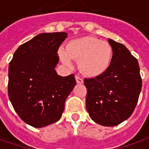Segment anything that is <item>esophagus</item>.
I'll list each match as a JSON object with an SVG mask.
<instances>
[{
    "mask_svg": "<svg viewBox=\"0 0 149 149\" xmlns=\"http://www.w3.org/2000/svg\"><path fill=\"white\" fill-rule=\"evenodd\" d=\"M75 79H76V82H77L78 84H83L84 83V80L82 78H80L79 76H75Z\"/></svg>",
    "mask_w": 149,
    "mask_h": 149,
    "instance_id": "esophagus-1",
    "label": "esophagus"
}]
</instances>
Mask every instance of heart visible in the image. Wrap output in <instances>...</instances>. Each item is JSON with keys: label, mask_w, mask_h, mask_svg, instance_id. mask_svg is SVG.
<instances>
[{"label": "heart", "mask_w": 149, "mask_h": 149, "mask_svg": "<svg viewBox=\"0 0 149 149\" xmlns=\"http://www.w3.org/2000/svg\"><path fill=\"white\" fill-rule=\"evenodd\" d=\"M61 60L66 65H71V60L78 61L81 74L89 78L98 77L110 67L113 50L110 44L90 36L70 40L65 50H60Z\"/></svg>", "instance_id": "heart-1"}]
</instances>
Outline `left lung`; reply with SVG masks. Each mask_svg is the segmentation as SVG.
I'll return each mask as SVG.
<instances>
[{"instance_id":"8db88e82","label":"left lung","mask_w":149,"mask_h":149,"mask_svg":"<svg viewBox=\"0 0 149 149\" xmlns=\"http://www.w3.org/2000/svg\"><path fill=\"white\" fill-rule=\"evenodd\" d=\"M113 56L109 70L98 77L84 79L86 109L95 123L116 126L128 119L142 89L139 62L123 44L109 39Z\"/></svg>"}]
</instances>
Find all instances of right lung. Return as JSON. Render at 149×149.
<instances>
[{"mask_svg":"<svg viewBox=\"0 0 149 149\" xmlns=\"http://www.w3.org/2000/svg\"><path fill=\"white\" fill-rule=\"evenodd\" d=\"M66 32L42 33L20 45L9 65L8 95L19 117L35 128L57 122L76 81L58 75L57 51Z\"/></svg>","mask_w":149,"mask_h":149,"instance_id":"1","label":"right lung"}]
</instances>
